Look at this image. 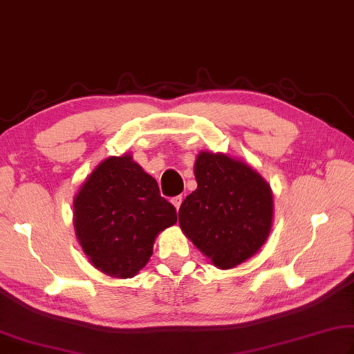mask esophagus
Segmentation results:
<instances>
[{
  "instance_id": "1",
  "label": "esophagus",
  "mask_w": 354,
  "mask_h": 354,
  "mask_svg": "<svg viewBox=\"0 0 354 354\" xmlns=\"http://www.w3.org/2000/svg\"><path fill=\"white\" fill-rule=\"evenodd\" d=\"M182 202H183V197L182 196H176V197H172V199H171V203H172L174 207H176V209L180 208Z\"/></svg>"
}]
</instances>
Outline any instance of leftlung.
I'll return each mask as SVG.
<instances>
[{"label": "left lung", "instance_id": "8db88e82", "mask_svg": "<svg viewBox=\"0 0 354 354\" xmlns=\"http://www.w3.org/2000/svg\"><path fill=\"white\" fill-rule=\"evenodd\" d=\"M197 188L178 209L183 233L219 269H232L266 243L274 216L268 182L244 161L201 152Z\"/></svg>", "mask_w": 354, "mask_h": 354}]
</instances>
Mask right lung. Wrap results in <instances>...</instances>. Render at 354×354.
Segmentation results:
<instances>
[{"instance_id":"obj_1","label":"right lung","mask_w":354,"mask_h":354,"mask_svg":"<svg viewBox=\"0 0 354 354\" xmlns=\"http://www.w3.org/2000/svg\"><path fill=\"white\" fill-rule=\"evenodd\" d=\"M74 230L91 264L115 278H132L152 257L155 238L177 222L157 180L132 155L99 163L74 197Z\"/></svg>"}]
</instances>
